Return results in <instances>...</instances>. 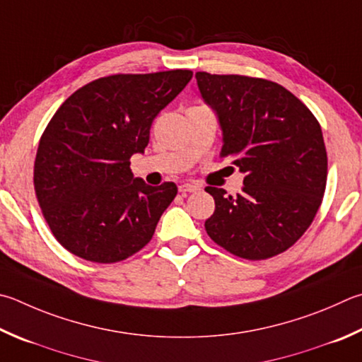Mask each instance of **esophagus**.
I'll use <instances>...</instances> for the list:
<instances>
[{"instance_id": "34e87169", "label": "esophagus", "mask_w": 362, "mask_h": 362, "mask_svg": "<svg viewBox=\"0 0 362 362\" xmlns=\"http://www.w3.org/2000/svg\"><path fill=\"white\" fill-rule=\"evenodd\" d=\"M199 189V185H196V183H182L179 187V192L180 193H194Z\"/></svg>"}]
</instances>
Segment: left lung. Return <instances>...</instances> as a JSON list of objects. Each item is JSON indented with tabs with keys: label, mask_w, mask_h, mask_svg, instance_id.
<instances>
[{
	"label": "left lung",
	"mask_w": 362,
	"mask_h": 362,
	"mask_svg": "<svg viewBox=\"0 0 362 362\" xmlns=\"http://www.w3.org/2000/svg\"><path fill=\"white\" fill-rule=\"evenodd\" d=\"M223 136V156L245 174L242 193L207 187L210 239L235 256L266 259L290 248L323 199L327 156L317 118L286 88L264 78L196 72Z\"/></svg>",
	"instance_id": "8db88e82"
}]
</instances>
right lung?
<instances>
[{
  "label": "right lung",
  "mask_w": 362,
  "mask_h": 362,
  "mask_svg": "<svg viewBox=\"0 0 362 362\" xmlns=\"http://www.w3.org/2000/svg\"><path fill=\"white\" fill-rule=\"evenodd\" d=\"M193 72L98 78L64 101L39 141L35 189L52 233L72 255L117 262L147 245L177 194L174 182L147 185L129 158Z\"/></svg>",
  "instance_id": "add662e5"
}]
</instances>
